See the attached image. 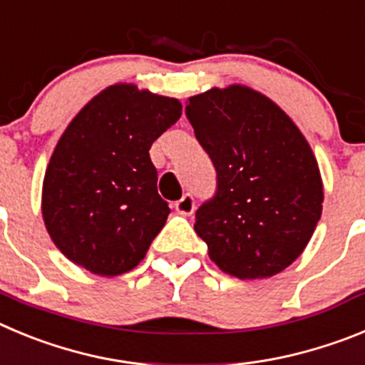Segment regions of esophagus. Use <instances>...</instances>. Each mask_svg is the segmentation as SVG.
Masks as SVG:
<instances>
[{"mask_svg":"<svg viewBox=\"0 0 365 365\" xmlns=\"http://www.w3.org/2000/svg\"><path fill=\"white\" fill-rule=\"evenodd\" d=\"M175 207L180 215L190 216L192 212H195V198H192L190 195H185L182 200H178V202L175 203Z\"/></svg>","mask_w":365,"mask_h":365,"instance_id":"esophagus-1","label":"esophagus"}]
</instances>
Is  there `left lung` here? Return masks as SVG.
<instances>
[{"mask_svg":"<svg viewBox=\"0 0 365 365\" xmlns=\"http://www.w3.org/2000/svg\"><path fill=\"white\" fill-rule=\"evenodd\" d=\"M185 113L218 175L216 196L196 211V235L231 277H274L304 252L322 216L313 149L271 98L245 85L190 96Z\"/></svg>","mask_w":365,"mask_h":365,"instance_id":"obj_1","label":"left lung"}]
</instances>
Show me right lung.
I'll return each mask as SVG.
<instances>
[{"label": "right lung", "instance_id": "right-lung-1", "mask_svg": "<svg viewBox=\"0 0 365 365\" xmlns=\"http://www.w3.org/2000/svg\"><path fill=\"white\" fill-rule=\"evenodd\" d=\"M180 116L176 98L116 83L72 118L41 189L45 227L72 264L118 277L145 258L170 212L149 149Z\"/></svg>", "mask_w": 365, "mask_h": 365}]
</instances>
